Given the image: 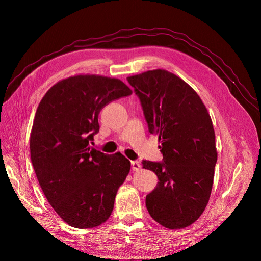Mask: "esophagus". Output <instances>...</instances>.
<instances>
[{"label": "esophagus", "instance_id": "34e87169", "mask_svg": "<svg viewBox=\"0 0 261 261\" xmlns=\"http://www.w3.org/2000/svg\"><path fill=\"white\" fill-rule=\"evenodd\" d=\"M141 168V164L138 161H131V169L133 171H138Z\"/></svg>", "mask_w": 261, "mask_h": 261}]
</instances>
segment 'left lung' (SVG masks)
<instances>
[{
  "instance_id": "obj_1",
  "label": "left lung",
  "mask_w": 261,
  "mask_h": 261,
  "mask_svg": "<svg viewBox=\"0 0 261 261\" xmlns=\"http://www.w3.org/2000/svg\"><path fill=\"white\" fill-rule=\"evenodd\" d=\"M127 80L163 154L162 162H142L159 179L146 207L163 226L186 227L202 215L212 193L217 151L211 116L199 95L172 73L148 71Z\"/></svg>"
}]
</instances>
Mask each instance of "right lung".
<instances>
[{
    "label": "right lung",
    "instance_id": "add662e5",
    "mask_svg": "<svg viewBox=\"0 0 261 261\" xmlns=\"http://www.w3.org/2000/svg\"><path fill=\"white\" fill-rule=\"evenodd\" d=\"M131 93L118 79L78 75L57 82L39 103L31 160L47 201L68 225L96 227L113 211L130 161L105 154L89 142L99 132L101 109Z\"/></svg>",
    "mask_w": 261,
    "mask_h": 261
}]
</instances>
